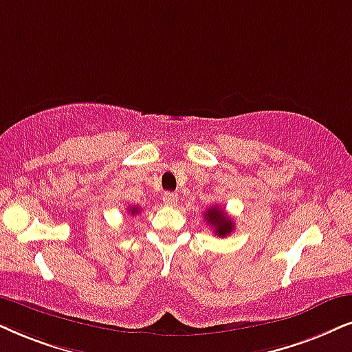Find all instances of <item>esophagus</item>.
Here are the masks:
<instances>
[{
    "mask_svg": "<svg viewBox=\"0 0 352 352\" xmlns=\"http://www.w3.org/2000/svg\"><path fill=\"white\" fill-rule=\"evenodd\" d=\"M164 203L168 204V206H175L177 201H179V197H177V193H173V191H167V193H164Z\"/></svg>",
    "mask_w": 352,
    "mask_h": 352,
    "instance_id": "1",
    "label": "esophagus"
}]
</instances>
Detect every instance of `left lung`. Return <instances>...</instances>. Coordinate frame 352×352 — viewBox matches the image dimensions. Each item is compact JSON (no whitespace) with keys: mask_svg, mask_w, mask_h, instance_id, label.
I'll list each match as a JSON object with an SVG mask.
<instances>
[{"mask_svg":"<svg viewBox=\"0 0 352 352\" xmlns=\"http://www.w3.org/2000/svg\"><path fill=\"white\" fill-rule=\"evenodd\" d=\"M204 219L219 237H226L234 230V221L226 214V211L219 206H211L204 212Z\"/></svg>","mask_w":352,"mask_h":352,"instance_id":"1","label":"left lung"}]
</instances>
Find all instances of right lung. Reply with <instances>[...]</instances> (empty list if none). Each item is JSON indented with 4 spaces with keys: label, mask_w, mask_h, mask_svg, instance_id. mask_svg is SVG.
Returning <instances> with one entry per match:
<instances>
[{
    "label": "right lung",
    "mask_w": 352,
    "mask_h": 352,
    "mask_svg": "<svg viewBox=\"0 0 352 352\" xmlns=\"http://www.w3.org/2000/svg\"><path fill=\"white\" fill-rule=\"evenodd\" d=\"M128 212H130V214H131V216H135V214H138V212H140V208H138V206L128 208Z\"/></svg>",
    "instance_id": "right-lung-1"
}]
</instances>
